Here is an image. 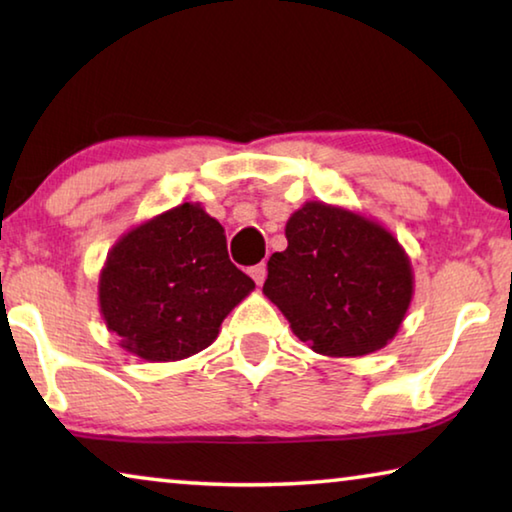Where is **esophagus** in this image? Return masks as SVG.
Instances as JSON below:
<instances>
[{"instance_id":"obj_1","label":"esophagus","mask_w":512,"mask_h":512,"mask_svg":"<svg viewBox=\"0 0 512 512\" xmlns=\"http://www.w3.org/2000/svg\"><path fill=\"white\" fill-rule=\"evenodd\" d=\"M250 275H253V280L257 284H264V280H266V264H257V266L250 268Z\"/></svg>"}]
</instances>
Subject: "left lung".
Listing matches in <instances>:
<instances>
[{"instance_id":"left-lung-1","label":"left lung","mask_w":512,"mask_h":512,"mask_svg":"<svg viewBox=\"0 0 512 512\" xmlns=\"http://www.w3.org/2000/svg\"><path fill=\"white\" fill-rule=\"evenodd\" d=\"M289 246L268 259L264 296L293 334L325 357H363L393 339L413 298V271L384 225L309 201L287 221Z\"/></svg>"}]
</instances>
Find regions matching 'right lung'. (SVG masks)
I'll use <instances>...</instances> for the list:
<instances>
[{"label": "right lung", "mask_w": 512, "mask_h": 512, "mask_svg": "<svg viewBox=\"0 0 512 512\" xmlns=\"http://www.w3.org/2000/svg\"><path fill=\"white\" fill-rule=\"evenodd\" d=\"M253 289L230 262L223 225L198 203H183L112 246L99 277V307L126 352L178 361L205 350Z\"/></svg>", "instance_id": "obj_1"}]
</instances>
